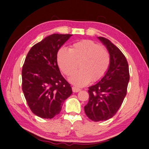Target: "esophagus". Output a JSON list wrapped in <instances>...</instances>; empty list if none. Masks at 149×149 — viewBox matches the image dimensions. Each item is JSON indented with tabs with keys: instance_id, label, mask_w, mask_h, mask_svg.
Listing matches in <instances>:
<instances>
[{
	"instance_id": "obj_1",
	"label": "esophagus",
	"mask_w": 149,
	"mask_h": 149,
	"mask_svg": "<svg viewBox=\"0 0 149 149\" xmlns=\"http://www.w3.org/2000/svg\"><path fill=\"white\" fill-rule=\"evenodd\" d=\"M72 90H73V91L74 93H78L80 91L81 89L79 88H77V87H76V86H73V87H72Z\"/></svg>"
}]
</instances>
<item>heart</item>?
<instances>
[{
    "label": "heart",
    "instance_id": "heart-1",
    "mask_svg": "<svg viewBox=\"0 0 149 149\" xmlns=\"http://www.w3.org/2000/svg\"><path fill=\"white\" fill-rule=\"evenodd\" d=\"M57 61L61 71L66 76L72 75L71 83L84 86L91 79L97 81L106 74L111 65V56L107 49L93 40H83L76 42L70 49L61 48L58 52Z\"/></svg>",
    "mask_w": 149,
    "mask_h": 149
}]
</instances>
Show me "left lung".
<instances>
[{"label":"left lung","mask_w":149,"mask_h":149,"mask_svg":"<svg viewBox=\"0 0 149 149\" xmlns=\"http://www.w3.org/2000/svg\"><path fill=\"white\" fill-rule=\"evenodd\" d=\"M98 38L110 54L111 65L100 81L88 88L89 97L84 112L95 122L109 119L116 114L127 94L130 78L129 65L124 54L109 40Z\"/></svg>","instance_id":"obj_1"}]
</instances>
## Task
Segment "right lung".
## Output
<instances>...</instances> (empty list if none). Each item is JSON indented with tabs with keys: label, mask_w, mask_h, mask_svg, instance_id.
<instances>
[{
	"label": "right lung",
	"mask_w": 149,
	"mask_h": 149,
	"mask_svg": "<svg viewBox=\"0 0 149 149\" xmlns=\"http://www.w3.org/2000/svg\"><path fill=\"white\" fill-rule=\"evenodd\" d=\"M71 34L54 33L31 48L22 67V91L30 110L44 119L60 113L72 94L70 84L63 77L57 63L58 49Z\"/></svg>",
	"instance_id": "1"
}]
</instances>
